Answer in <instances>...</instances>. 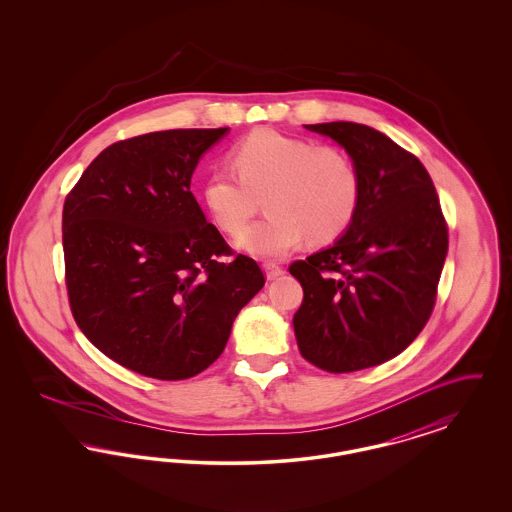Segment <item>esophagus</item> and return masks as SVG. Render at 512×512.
<instances>
[{"instance_id": "34e87169", "label": "esophagus", "mask_w": 512, "mask_h": 512, "mask_svg": "<svg viewBox=\"0 0 512 512\" xmlns=\"http://www.w3.org/2000/svg\"><path fill=\"white\" fill-rule=\"evenodd\" d=\"M265 272H267L268 280H274V278L282 276L286 270H284V267L276 265V263H265Z\"/></svg>"}]
</instances>
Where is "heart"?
<instances>
[{
    "instance_id": "b5f03b06",
    "label": "heart",
    "mask_w": 512,
    "mask_h": 512,
    "mask_svg": "<svg viewBox=\"0 0 512 512\" xmlns=\"http://www.w3.org/2000/svg\"><path fill=\"white\" fill-rule=\"evenodd\" d=\"M232 161L215 165L203 182V199L220 230L236 234L268 194V215L238 236V245L278 259L305 236L324 244L347 230L361 201L355 163L336 147H317L276 130H257L232 149Z\"/></svg>"
}]
</instances>
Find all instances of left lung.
<instances>
[{
  "label": "left lung",
  "instance_id": "obj_1",
  "mask_svg": "<svg viewBox=\"0 0 512 512\" xmlns=\"http://www.w3.org/2000/svg\"><path fill=\"white\" fill-rule=\"evenodd\" d=\"M353 159L361 201L345 234L290 272L303 288L293 315L301 355L326 372L382 365L407 349L434 311L447 222L424 165L357 122L307 124Z\"/></svg>",
  "mask_w": 512,
  "mask_h": 512
}]
</instances>
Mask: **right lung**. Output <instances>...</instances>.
I'll return each instance as SVG.
<instances>
[{"label":"right lung","mask_w":512,"mask_h":512,"mask_svg":"<svg viewBox=\"0 0 512 512\" xmlns=\"http://www.w3.org/2000/svg\"><path fill=\"white\" fill-rule=\"evenodd\" d=\"M228 128L149 132L103 149L65 199V282L74 320L115 363L157 380L213 365L265 286L190 190ZM222 256H232L222 262Z\"/></svg>","instance_id":"obj_1"}]
</instances>
